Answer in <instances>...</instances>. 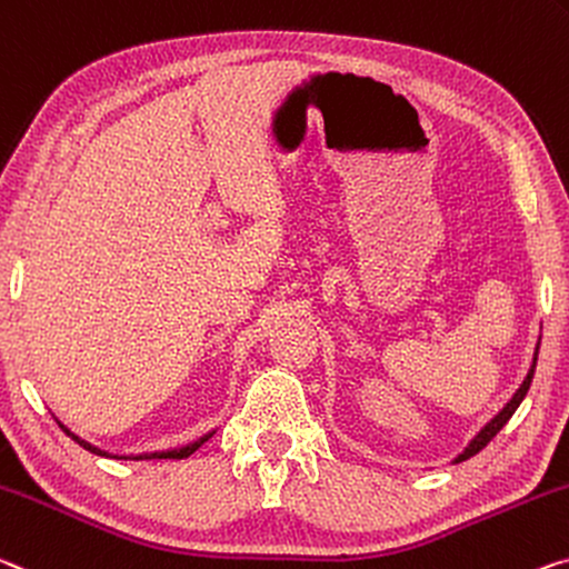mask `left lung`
I'll return each mask as SVG.
<instances>
[{
	"label": "left lung",
	"instance_id": "1",
	"mask_svg": "<svg viewBox=\"0 0 569 569\" xmlns=\"http://www.w3.org/2000/svg\"><path fill=\"white\" fill-rule=\"evenodd\" d=\"M537 351H539V347H537ZM537 351H535V362H531V369H529V375H527V380L521 382V387L517 390V395H513V398L507 402V408H503L499 415H496V418L489 422V426H486L479 436H476L471 443H468V448L463 450L461 456L456 458V463H461V461H466V458H471V456H476L479 453L481 448H486L493 440V436L496 432H499L503 426H507L509 422V418L513 412H517V408L521 405V400L527 398V392H529V385H531V377H535V367H537Z\"/></svg>",
	"mask_w": 569,
	"mask_h": 569
}]
</instances>
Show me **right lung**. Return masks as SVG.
<instances>
[{"label": "right lung", "mask_w": 569, "mask_h": 569, "mask_svg": "<svg viewBox=\"0 0 569 569\" xmlns=\"http://www.w3.org/2000/svg\"><path fill=\"white\" fill-rule=\"evenodd\" d=\"M58 426L66 430V436H70L76 440L78 446H83L86 450H90V453H96V456H108L106 450H101V448H96V446H90L88 440H83V438H78L76 432H70L66 426H62V422H58ZM212 438V432H207V436H202L200 440H194V443H189V446H184V448H174V450H161V453H143V456H133V461H151V458H171V461H177V458H187V456H192L197 448H200L204 440H210Z\"/></svg>", "instance_id": "1"}]
</instances>
